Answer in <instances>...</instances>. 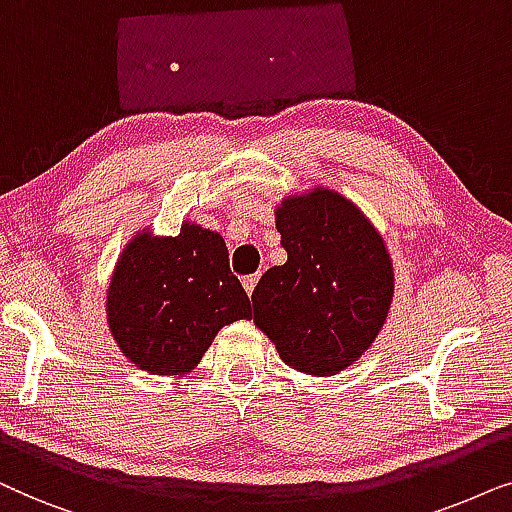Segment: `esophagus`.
I'll use <instances>...</instances> for the list:
<instances>
[{"mask_svg":"<svg viewBox=\"0 0 512 512\" xmlns=\"http://www.w3.org/2000/svg\"><path fill=\"white\" fill-rule=\"evenodd\" d=\"M257 281H260V276H257V274L243 278V288H245V292H248V295H252V292H255Z\"/></svg>","mask_w":512,"mask_h":512,"instance_id":"esophagus-1","label":"esophagus"}]
</instances>
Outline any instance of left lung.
Wrapping results in <instances>:
<instances>
[{
	"label": "left lung",
	"instance_id": "left-lung-1",
	"mask_svg": "<svg viewBox=\"0 0 512 512\" xmlns=\"http://www.w3.org/2000/svg\"><path fill=\"white\" fill-rule=\"evenodd\" d=\"M288 262L252 292V320L292 370L332 377L374 344L395 292L391 252L344 194L323 185L276 203Z\"/></svg>",
	"mask_w": 512,
	"mask_h": 512
}]
</instances>
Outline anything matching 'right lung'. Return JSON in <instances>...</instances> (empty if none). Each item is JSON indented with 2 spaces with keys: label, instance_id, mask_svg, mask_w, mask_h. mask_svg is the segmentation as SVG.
Listing matches in <instances>:
<instances>
[{
  "label": "right lung",
  "instance_id": "right-lung-1",
  "mask_svg": "<svg viewBox=\"0 0 512 512\" xmlns=\"http://www.w3.org/2000/svg\"><path fill=\"white\" fill-rule=\"evenodd\" d=\"M105 311L121 353L161 377H185L224 325L252 316L224 238L192 220H182L177 236L145 227L126 243Z\"/></svg>",
  "mask_w": 512,
  "mask_h": 512
}]
</instances>
